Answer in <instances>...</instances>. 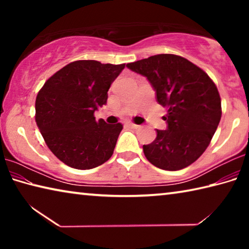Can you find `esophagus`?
<instances>
[{"mask_svg":"<svg viewBox=\"0 0 249 249\" xmlns=\"http://www.w3.org/2000/svg\"><path fill=\"white\" fill-rule=\"evenodd\" d=\"M127 126H129V127H132V128H135V129H137V128L141 127L140 125L134 124V123H132V122H127Z\"/></svg>","mask_w":249,"mask_h":249,"instance_id":"obj_1","label":"esophagus"}]
</instances>
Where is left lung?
Listing matches in <instances>:
<instances>
[{
    "label": "left lung",
    "instance_id": "8db88e82",
    "mask_svg": "<svg viewBox=\"0 0 249 249\" xmlns=\"http://www.w3.org/2000/svg\"><path fill=\"white\" fill-rule=\"evenodd\" d=\"M145 75L167 108L165 130L142 146L147 160L163 170L190 166L208 148L222 116L221 96L205 71L172 53L155 54L126 65Z\"/></svg>",
    "mask_w": 249,
    "mask_h": 249
}]
</instances>
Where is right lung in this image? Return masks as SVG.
I'll return each mask as SVG.
<instances>
[{
    "label": "right lung",
    "instance_id": "right-lung-1",
    "mask_svg": "<svg viewBox=\"0 0 249 249\" xmlns=\"http://www.w3.org/2000/svg\"><path fill=\"white\" fill-rule=\"evenodd\" d=\"M125 64L70 62L53 74L36 98L35 120L46 145L75 169H92L112 157L123 125L96 121L107 91Z\"/></svg>",
    "mask_w": 249,
    "mask_h": 249
}]
</instances>
